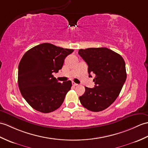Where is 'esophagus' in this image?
<instances>
[{
	"label": "esophagus",
	"instance_id": "1",
	"mask_svg": "<svg viewBox=\"0 0 148 148\" xmlns=\"http://www.w3.org/2000/svg\"><path fill=\"white\" fill-rule=\"evenodd\" d=\"M72 84H73V85L74 86H77V85H78L77 84H76V83H75V82H72Z\"/></svg>",
	"mask_w": 148,
	"mask_h": 148
}]
</instances>
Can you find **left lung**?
Wrapping results in <instances>:
<instances>
[{"instance_id":"left-lung-1","label":"left lung","mask_w":148,"mask_h":148,"mask_svg":"<svg viewBox=\"0 0 148 148\" xmlns=\"http://www.w3.org/2000/svg\"><path fill=\"white\" fill-rule=\"evenodd\" d=\"M79 55L88 66L89 77L95 74V88L85 87L79 97L81 103L92 112H100L110 106L119 97L125 82V64L121 55L107 48L79 50Z\"/></svg>"}]
</instances>
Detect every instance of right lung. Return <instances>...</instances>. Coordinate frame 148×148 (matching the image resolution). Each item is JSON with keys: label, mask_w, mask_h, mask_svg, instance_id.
<instances>
[{"label": "right lung", "mask_w": 148, "mask_h": 148, "mask_svg": "<svg viewBox=\"0 0 148 148\" xmlns=\"http://www.w3.org/2000/svg\"><path fill=\"white\" fill-rule=\"evenodd\" d=\"M73 51L45 43L24 54L18 67V86L23 98L33 108L47 113L62 104L72 82L60 83L53 73L61 69L65 58Z\"/></svg>", "instance_id": "add662e5"}]
</instances>
